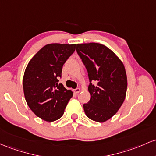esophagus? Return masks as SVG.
Returning <instances> with one entry per match:
<instances>
[{
  "mask_svg": "<svg viewBox=\"0 0 156 156\" xmlns=\"http://www.w3.org/2000/svg\"><path fill=\"white\" fill-rule=\"evenodd\" d=\"M80 90H81V89H80V87H77V88H76L73 90V92H74L75 94H79V93L80 92Z\"/></svg>",
  "mask_w": 156,
  "mask_h": 156,
  "instance_id": "1",
  "label": "esophagus"
}]
</instances>
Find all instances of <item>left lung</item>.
Returning a JSON list of instances; mask_svg holds the SVG:
<instances>
[{"instance_id":"left-lung-1","label":"left lung","mask_w":156,"mask_h":156,"mask_svg":"<svg viewBox=\"0 0 156 156\" xmlns=\"http://www.w3.org/2000/svg\"><path fill=\"white\" fill-rule=\"evenodd\" d=\"M76 52L87 71L90 99L83 105L89 119L106 122L125 101L127 80L125 66L105 45L97 43L76 44Z\"/></svg>"}]
</instances>
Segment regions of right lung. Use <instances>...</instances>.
I'll return each mask as SVG.
<instances>
[{"label": "right lung", "mask_w": 156, "mask_h": 156, "mask_svg": "<svg viewBox=\"0 0 156 156\" xmlns=\"http://www.w3.org/2000/svg\"><path fill=\"white\" fill-rule=\"evenodd\" d=\"M76 44L45 45L31 58L23 79L24 96L29 108L46 122L59 119L73 96L58 83L62 66L74 52Z\"/></svg>", "instance_id": "obj_1"}]
</instances>
